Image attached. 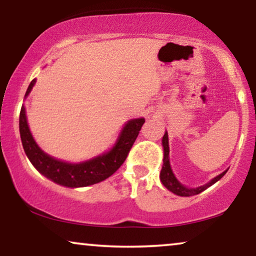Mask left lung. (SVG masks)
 I'll return each instance as SVG.
<instances>
[{"label":"left lung","instance_id":"obj_1","mask_svg":"<svg viewBox=\"0 0 256 256\" xmlns=\"http://www.w3.org/2000/svg\"><path fill=\"white\" fill-rule=\"evenodd\" d=\"M162 144H163V150H164V157H163V166H162V170H160V182H162V184L164 185V186H166L168 190L171 191L174 194L180 196V197H190V196L200 194V192L206 190V188L211 186V185L216 183V182H218L222 177H224V174L227 172V170L224 171L222 174H220L219 176L213 178V180L211 182H208V184L202 185V186H198L196 188H190L184 186L183 184L178 182L177 178L174 177L172 170H171L170 160H169V152H170L169 150V138H168L166 132L163 136Z\"/></svg>","mask_w":256,"mask_h":256}]
</instances>
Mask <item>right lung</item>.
<instances>
[{"label": "right lung", "mask_w": 256, "mask_h": 256, "mask_svg": "<svg viewBox=\"0 0 256 256\" xmlns=\"http://www.w3.org/2000/svg\"><path fill=\"white\" fill-rule=\"evenodd\" d=\"M34 82V79L30 82L26 98L29 96ZM144 121L143 118L128 121L110 152L76 164L56 160L38 146L28 126L24 106L20 108V134L28 158L42 174L62 186L82 188L107 180L124 164Z\"/></svg>", "instance_id": "right-lung-1"}]
</instances>
